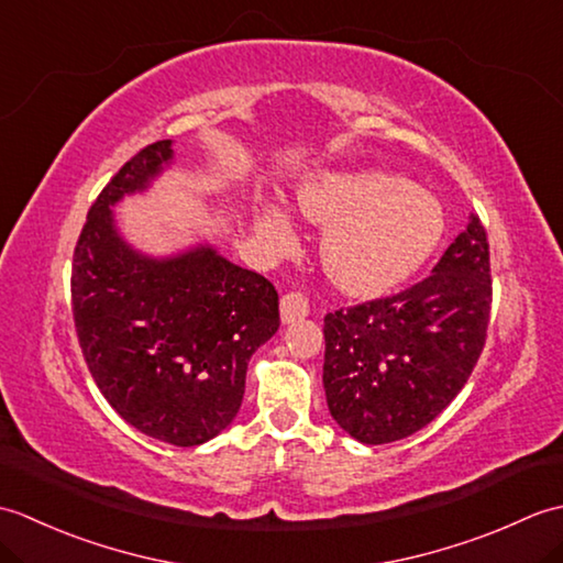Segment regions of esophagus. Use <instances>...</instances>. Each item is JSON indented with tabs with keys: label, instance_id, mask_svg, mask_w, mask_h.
<instances>
[{
	"label": "esophagus",
	"instance_id": "1",
	"mask_svg": "<svg viewBox=\"0 0 563 563\" xmlns=\"http://www.w3.org/2000/svg\"><path fill=\"white\" fill-rule=\"evenodd\" d=\"M307 314H309V302H307L305 295H300V292L283 295V300H280L283 324H292V321L305 319Z\"/></svg>",
	"mask_w": 563,
	"mask_h": 563
}]
</instances>
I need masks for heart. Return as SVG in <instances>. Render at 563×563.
I'll return each mask as SVG.
<instances>
[{
  "label": "heart",
  "instance_id": "b5f03b06",
  "mask_svg": "<svg viewBox=\"0 0 563 563\" xmlns=\"http://www.w3.org/2000/svg\"><path fill=\"white\" fill-rule=\"evenodd\" d=\"M297 210L327 224L321 263L349 295L391 290L423 266L445 232V214L433 196L377 169L312 178L297 190ZM254 222L273 244L292 234V214L278 200L256 198Z\"/></svg>",
  "mask_w": 563,
  "mask_h": 563
}]
</instances>
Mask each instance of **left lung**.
<instances>
[{"label":"left lung","instance_id":"obj_1","mask_svg":"<svg viewBox=\"0 0 563 563\" xmlns=\"http://www.w3.org/2000/svg\"><path fill=\"white\" fill-rule=\"evenodd\" d=\"M488 312V242L472 214L426 280L324 317V389L333 421L365 445L428 426L470 379L484 351Z\"/></svg>","mask_w":563,"mask_h":563}]
</instances>
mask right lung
<instances>
[{"label": "right lung", "mask_w": 563, "mask_h": 563, "mask_svg": "<svg viewBox=\"0 0 563 563\" xmlns=\"http://www.w3.org/2000/svg\"><path fill=\"white\" fill-rule=\"evenodd\" d=\"M174 142L140 150L89 210L71 263V314L84 361L118 416L178 448L234 421L246 365L280 327L278 292L210 244L172 256L130 246L113 208L174 162Z\"/></svg>", "instance_id": "obj_1"}]
</instances>
